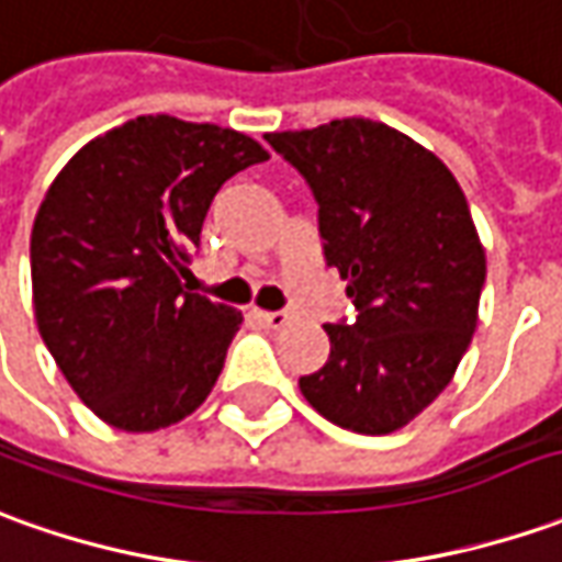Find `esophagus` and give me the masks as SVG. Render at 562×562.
<instances>
[{"mask_svg":"<svg viewBox=\"0 0 562 562\" xmlns=\"http://www.w3.org/2000/svg\"><path fill=\"white\" fill-rule=\"evenodd\" d=\"M258 319L265 323L267 329H282V326H289L292 313H285V311H258Z\"/></svg>","mask_w":562,"mask_h":562,"instance_id":"esophagus-1","label":"esophagus"}]
</instances>
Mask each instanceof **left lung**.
Here are the masks:
<instances>
[{"label":"left lung","mask_w":562,"mask_h":562,"mask_svg":"<svg viewBox=\"0 0 562 562\" xmlns=\"http://www.w3.org/2000/svg\"><path fill=\"white\" fill-rule=\"evenodd\" d=\"M265 137L311 184L326 265L357 307L323 326L329 360L297 387L331 425L393 434L446 391L476 329L486 251L468 200L442 159L384 122Z\"/></svg>","instance_id":"left-lung-1"}]
</instances>
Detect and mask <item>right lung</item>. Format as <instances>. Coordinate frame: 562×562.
Wrapping results in <instances>:
<instances>
[{"label": "right lung", "mask_w": 562, "mask_h": 562, "mask_svg": "<svg viewBox=\"0 0 562 562\" xmlns=\"http://www.w3.org/2000/svg\"><path fill=\"white\" fill-rule=\"evenodd\" d=\"M270 153L212 122L137 116L60 169L30 236L45 347L101 422L147 434L205 403L243 313L187 292L205 212Z\"/></svg>", "instance_id": "obj_1"}]
</instances>
